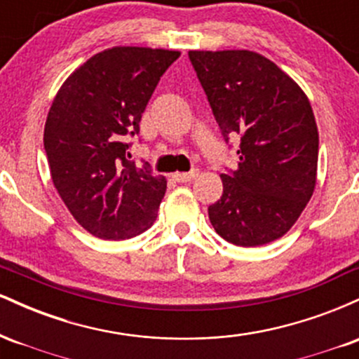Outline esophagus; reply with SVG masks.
I'll return each mask as SVG.
<instances>
[{
  "label": "esophagus",
  "mask_w": 359,
  "mask_h": 359,
  "mask_svg": "<svg viewBox=\"0 0 359 359\" xmlns=\"http://www.w3.org/2000/svg\"><path fill=\"white\" fill-rule=\"evenodd\" d=\"M199 175V172L192 170V172H175L172 174V179L177 180V182H191V180L196 179Z\"/></svg>",
  "instance_id": "obj_1"
}]
</instances>
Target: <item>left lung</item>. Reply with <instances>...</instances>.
I'll return each instance as SVG.
<instances>
[{
	"label": "left lung",
	"instance_id": "8db88e82",
	"mask_svg": "<svg viewBox=\"0 0 359 359\" xmlns=\"http://www.w3.org/2000/svg\"><path fill=\"white\" fill-rule=\"evenodd\" d=\"M197 77L226 142L240 135L236 170L221 174L209 205L221 238L253 248L282 238L317 180L319 133L311 102L277 64L251 50H191Z\"/></svg>",
	"mask_w": 359,
	"mask_h": 359
}]
</instances>
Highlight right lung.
I'll return each mask as SVG.
<instances>
[{"instance_id": "obj_1", "label": "right lung", "mask_w": 359, "mask_h": 359, "mask_svg": "<svg viewBox=\"0 0 359 359\" xmlns=\"http://www.w3.org/2000/svg\"><path fill=\"white\" fill-rule=\"evenodd\" d=\"M179 57L165 48H106L76 69L53 97L43 130L52 182L93 236L128 240L156 219L165 177L130 162L123 137L138 133L160 77Z\"/></svg>"}]
</instances>
